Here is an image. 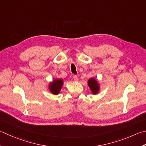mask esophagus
Instances as JSON below:
<instances>
[{
	"instance_id": "1",
	"label": "esophagus",
	"mask_w": 146,
	"mask_h": 146,
	"mask_svg": "<svg viewBox=\"0 0 146 146\" xmlns=\"http://www.w3.org/2000/svg\"><path fill=\"white\" fill-rule=\"evenodd\" d=\"M73 80L77 82L78 80V76H77L76 75H73Z\"/></svg>"
}]
</instances>
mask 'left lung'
Returning <instances> with one entry per match:
<instances>
[{"label": "left lung", "instance_id": "1", "mask_svg": "<svg viewBox=\"0 0 146 146\" xmlns=\"http://www.w3.org/2000/svg\"><path fill=\"white\" fill-rule=\"evenodd\" d=\"M88 85L94 94H96L99 92L100 89L99 84L96 79L91 78L88 80Z\"/></svg>", "mask_w": 146, "mask_h": 146}]
</instances>
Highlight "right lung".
Instances as JSON below:
<instances>
[{
	"mask_svg": "<svg viewBox=\"0 0 146 146\" xmlns=\"http://www.w3.org/2000/svg\"><path fill=\"white\" fill-rule=\"evenodd\" d=\"M62 85H63V80L61 78L54 79L52 82L50 83L48 88L53 94L57 95L59 94Z\"/></svg>",
	"mask_w": 146,
	"mask_h": 146,
	"instance_id": "right-lung-1",
	"label": "right lung"
}]
</instances>
